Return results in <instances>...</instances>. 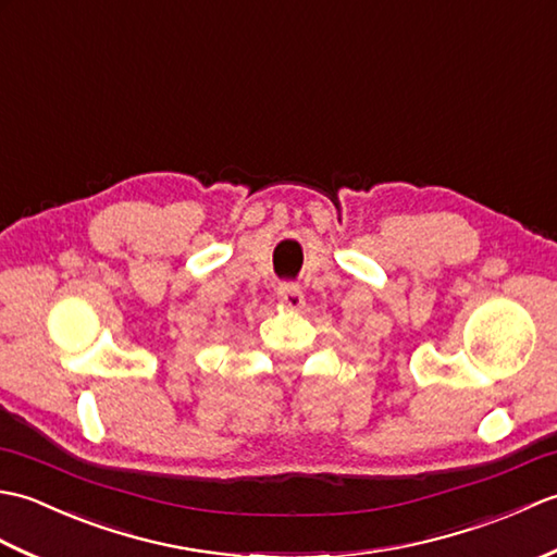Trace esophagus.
I'll use <instances>...</instances> for the list:
<instances>
[{
	"mask_svg": "<svg viewBox=\"0 0 557 557\" xmlns=\"http://www.w3.org/2000/svg\"><path fill=\"white\" fill-rule=\"evenodd\" d=\"M277 299L289 311H299L304 306V292L299 285H280L277 287Z\"/></svg>",
	"mask_w": 557,
	"mask_h": 557,
	"instance_id": "esophagus-1",
	"label": "esophagus"
}]
</instances>
